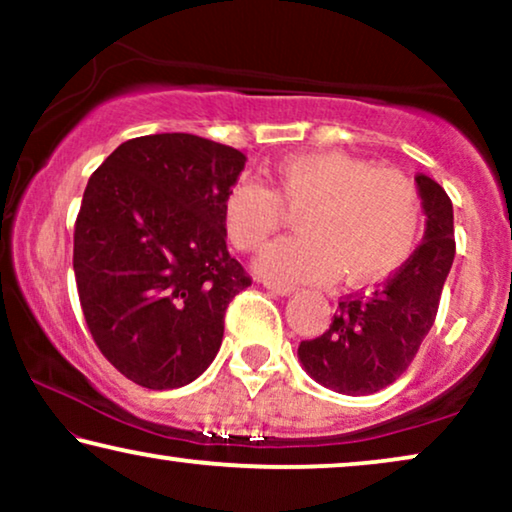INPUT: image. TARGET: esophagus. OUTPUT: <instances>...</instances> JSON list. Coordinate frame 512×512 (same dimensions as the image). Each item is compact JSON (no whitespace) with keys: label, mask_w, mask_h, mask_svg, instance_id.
Wrapping results in <instances>:
<instances>
[{"label":"esophagus","mask_w":512,"mask_h":512,"mask_svg":"<svg viewBox=\"0 0 512 512\" xmlns=\"http://www.w3.org/2000/svg\"><path fill=\"white\" fill-rule=\"evenodd\" d=\"M263 286L272 293H277V296H289V293L293 291L291 284H284V282H270V279H265Z\"/></svg>","instance_id":"34e87169"}]
</instances>
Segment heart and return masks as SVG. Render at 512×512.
Here are the masks:
<instances>
[{
	"label": "heart",
	"instance_id": "obj_1",
	"mask_svg": "<svg viewBox=\"0 0 512 512\" xmlns=\"http://www.w3.org/2000/svg\"><path fill=\"white\" fill-rule=\"evenodd\" d=\"M286 209L303 212L305 235L279 240L258 268L282 282H317L342 272L349 284L389 277L422 235V195L396 167H373L349 153L279 158L268 186L242 179L223 198V226L240 251H258L284 226Z\"/></svg>",
	"mask_w": 512,
	"mask_h": 512
}]
</instances>
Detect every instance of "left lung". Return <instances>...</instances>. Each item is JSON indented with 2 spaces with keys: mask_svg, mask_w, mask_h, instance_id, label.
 <instances>
[{
  "mask_svg": "<svg viewBox=\"0 0 512 512\" xmlns=\"http://www.w3.org/2000/svg\"><path fill=\"white\" fill-rule=\"evenodd\" d=\"M415 181L426 212L424 242L373 291L342 298L331 326L298 347L307 373L340 394L366 396L396 382L436 321L457 251L452 200L426 174Z\"/></svg>",
  "mask_w": 512,
  "mask_h": 512,
  "instance_id": "8db88e82",
  "label": "left lung"
}]
</instances>
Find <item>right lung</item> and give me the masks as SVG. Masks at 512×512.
Masks as SVG:
<instances>
[{
    "instance_id": "obj_1",
    "label": "right lung",
    "mask_w": 512,
    "mask_h": 512,
    "mask_svg": "<svg viewBox=\"0 0 512 512\" xmlns=\"http://www.w3.org/2000/svg\"><path fill=\"white\" fill-rule=\"evenodd\" d=\"M244 153L165 132L123 142L90 174L74 223L83 319L118 373L177 389L205 373L251 277L228 254L223 198Z\"/></svg>"
}]
</instances>
